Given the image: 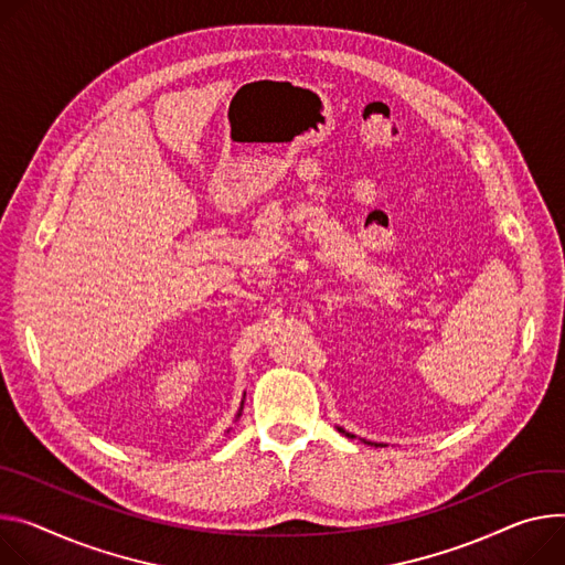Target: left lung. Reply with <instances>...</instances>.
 Wrapping results in <instances>:
<instances>
[{"label":"left lung","mask_w":565,"mask_h":565,"mask_svg":"<svg viewBox=\"0 0 565 565\" xmlns=\"http://www.w3.org/2000/svg\"><path fill=\"white\" fill-rule=\"evenodd\" d=\"M338 430H340V433H344L347 437H353L351 433H347V430H342V428H338ZM365 444H372V446H383V444H376V441H365Z\"/></svg>","instance_id":"left-lung-1"}]
</instances>
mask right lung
<instances>
[{"label": "right lung", "instance_id": "add662e5", "mask_svg": "<svg viewBox=\"0 0 565 565\" xmlns=\"http://www.w3.org/2000/svg\"><path fill=\"white\" fill-rule=\"evenodd\" d=\"M243 398H245V396H243ZM241 409H243V401H241ZM241 409H238V415H236V417H241Z\"/></svg>", "mask_w": 565, "mask_h": 565}]
</instances>
